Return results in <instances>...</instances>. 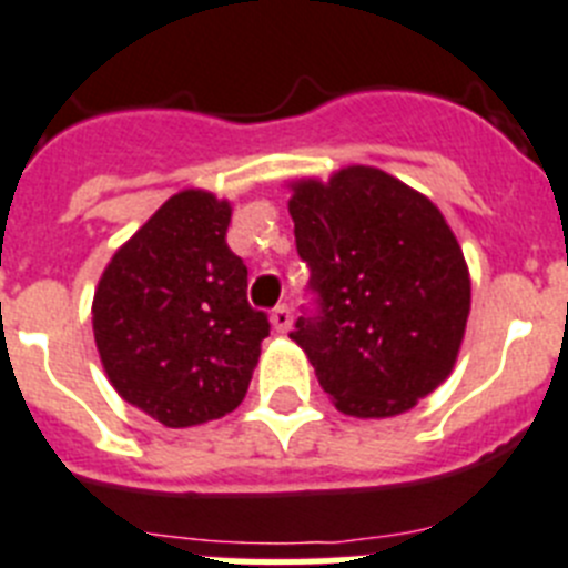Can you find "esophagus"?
I'll list each match as a JSON object with an SVG mask.
<instances>
[{
  "instance_id": "34e87169",
  "label": "esophagus",
  "mask_w": 568,
  "mask_h": 568,
  "mask_svg": "<svg viewBox=\"0 0 568 568\" xmlns=\"http://www.w3.org/2000/svg\"><path fill=\"white\" fill-rule=\"evenodd\" d=\"M271 325H274V332L285 334L291 328V308L288 305H277L274 312H271Z\"/></svg>"
}]
</instances>
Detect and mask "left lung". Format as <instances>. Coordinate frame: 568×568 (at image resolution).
Segmentation results:
<instances>
[{
    "instance_id": "obj_1",
    "label": "left lung",
    "mask_w": 568,
    "mask_h": 568,
    "mask_svg": "<svg viewBox=\"0 0 568 568\" xmlns=\"http://www.w3.org/2000/svg\"><path fill=\"white\" fill-rule=\"evenodd\" d=\"M288 189L320 300L291 339L337 412L359 420L408 412L452 374L466 334L471 280L455 231L426 194L372 165Z\"/></svg>"
}]
</instances>
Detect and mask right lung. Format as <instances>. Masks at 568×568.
Instances as JSON below:
<instances>
[{
    "instance_id": "add662e5",
    "label": "right lung",
    "mask_w": 568,
    "mask_h": 568,
    "mask_svg": "<svg viewBox=\"0 0 568 568\" xmlns=\"http://www.w3.org/2000/svg\"><path fill=\"white\" fill-rule=\"evenodd\" d=\"M231 202L185 189L116 248L93 291V339L122 400L168 428L220 420L243 403L268 317L225 243Z\"/></svg>"
}]
</instances>
